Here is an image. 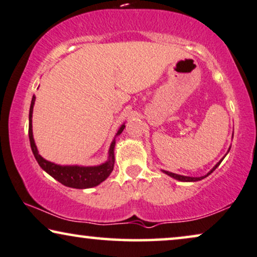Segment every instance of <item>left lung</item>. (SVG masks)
<instances>
[{"mask_svg": "<svg viewBox=\"0 0 257 257\" xmlns=\"http://www.w3.org/2000/svg\"><path fill=\"white\" fill-rule=\"evenodd\" d=\"M229 150H230V148L228 149V153H229ZM225 155H227V154H225ZM225 155L222 157V159L218 161V162L215 164V166L213 167V169L210 170L209 173L207 174V175H204V176H200V177H190V176H183V175H179V174H174V173H170V172H167V170H162V172L164 173V174H167V175L168 176H170V177H173V179H175V180H177V181H181V182H196V181H200V180H203L204 177H207L208 175H210L211 173L214 172L215 169L217 168L218 166H220V163L222 162V161H223V159L225 157Z\"/></svg>", "mask_w": 257, "mask_h": 257, "instance_id": "1", "label": "left lung"}]
</instances>
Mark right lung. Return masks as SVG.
<instances>
[{"mask_svg": "<svg viewBox=\"0 0 257 257\" xmlns=\"http://www.w3.org/2000/svg\"><path fill=\"white\" fill-rule=\"evenodd\" d=\"M35 96L32 98V104H30V110H29V141L30 147H32L33 154L35 156L37 163L40 164V167L44 172L49 174L51 177H54L55 180L59 181L60 183H62L63 186L69 187V188H76V189H87V188H93L96 187L98 184L103 182L104 180L108 179V176L110 175L112 169H114V163H115V155H114V149H115V139L112 140L110 148H109L108 153V160L104 163L100 164V166H90V167H84V166H60V164L53 163L50 161H47L43 159L42 156L39 154L37 147L34 141L33 136V109L34 104H35ZM124 124L119 126V129L116 133V136H118L124 129ZM115 136V138H116Z\"/></svg>", "mask_w": 257, "mask_h": 257, "instance_id": "add662e5", "label": "right lung"}]
</instances>
